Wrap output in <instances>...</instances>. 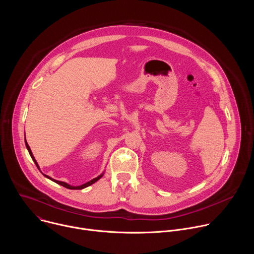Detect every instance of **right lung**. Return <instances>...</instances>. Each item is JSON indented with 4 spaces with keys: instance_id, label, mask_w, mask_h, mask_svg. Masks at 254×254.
Wrapping results in <instances>:
<instances>
[{
    "instance_id": "1",
    "label": "right lung",
    "mask_w": 254,
    "mask_h": 254,
    "mask_svg": "<svg viewBox=\"0 0 254 254\" xmlns=\"http://www.w3.org/2000/svg\"><path fill=\"white\" fill-rule=\"evenodd\" d=\"M25 143H26V147H27V150H28V152H29V154H30V156H31V158H32V160L34 161V163L36 164V166H37V168L39 169V166H38V164H37V162H36V160H35V158H34V156H33V154H32V152H31V149H30V147H29V144L27 143V141H26V139H25ZM40 170V169H39ZM44 175V174H43ZM46 178H48V179H50V180H52L53 182H55V183H57V184H59V185H61V186H63V187H65V188H67V189H71V190H81V189H83V188H86V187H88V186H90V185H92L93 183H95L96 181H98L102 176H103V174H101V175H99L98 177H96V178H94V179H92L91 181H89V182H87V183H85V184H83V185H80V186H76V187H73V186H70V185H68L67 183H64V182H61V181H57V180H54V179H52V178H50V177H48L47 175H44Z\"/></svg>"
}]
</instances>
